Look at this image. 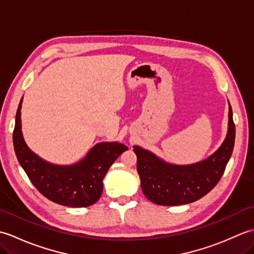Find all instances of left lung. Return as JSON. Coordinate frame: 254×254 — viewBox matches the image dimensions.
<instances>
[{
    "label": "left lung",
    "mask_w": 254,
    "mask_h": 254,
    "mask_svg": "<svg viewBox=\"0 0 254 254\" xmlns=\"http://www.w3.org/2000/svg\"><path fill=\"white\" fill-rule=\"evenodd\" d=\"M235 136L233 110L229 107L227 136L217 152L201 163L190 166L169 165L148 150L134 146L145 196L155 204L175 206L192 203L206 195L224 175L233 154Z\"/></svg>",
    "instance_id": "left-lung-1"
}]
</instances>
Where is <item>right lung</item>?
Returning a JSON list of instances; mask_svg holds the SVG:
<instances>
[{
  "instance_id": "right-lung-1",
  "label": "right lung",
  "mask_w": 254,
  "mask_h": 254,
  "mask_svg": "<svg viewBox=\"0 0 254 254\" xmlns=\"http://www.w3.org/2000/svg\"><path fill=\"white\" fill-rule=\"evenodd\" d=\"M21 101L16 112L13 143L16 157L32 185L48 199L64 206L86 207L96 203L101 196L102 179L108 169L127 147L117 142L99 143L76 165L48 164L32 153L24 141L20 128Z\"/></svg>"
}]
</instances>
